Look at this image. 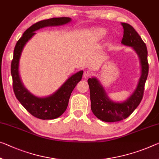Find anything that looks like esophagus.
<instances>
[{"instance_id": "obj_1", "label": "esophagus", "mask_w": 159, "mask_h": 159, "mask_svg": "<svg viewBox=\"0 0 159 159\" xmlns=\"http://www.w3.org/2000/svg\"><path fill=\"white\" fill-rule=\"evenodd\" d=\"M92 75V72L89 71V70H87V71H84V74H83V77L84 78H88V77H90Z\"/></svg>"}]
</instances>
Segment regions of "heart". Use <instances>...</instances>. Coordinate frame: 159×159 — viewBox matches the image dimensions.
Masks as SVG:
<instances>
[{"instance_id": "1", "label": "heart", "mask_w": 159, "mask_h": 159, "mask_svg": "<svg viewBox=\"0 0 159 159\" xmlns=\"http://www.w3.org/2000/svg\"><path fill=\"white\" fill-rule=\"evenodd\" d=\"M88 33L94 40H100L107 35V31L103 28H94L89 30Z\"/></svg>"}]
</instances>
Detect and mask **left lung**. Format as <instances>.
Segmentation results:
<instances>
[{"mask_svg": "<svg viewBox=\"0 0 159 159\" xmlns=\"http://www.w3.org/2000/svg\"><path fill=\"white\" fill-rule=\"evenodd\" d=\"M121 24L124 28L121 44L131 47L137 54L140 62L141 76L133 93L125 101L120 102L109 99L103 86L96 77L88 79L92 111L99 119L106 122L123 120L135 110L143 98L148 73V51L146 44L132 26L125 23Z\"/></svg>", "mask_w": 159, "mask_h": 159, "instance_id": "left-lung-1", "label": "left lung"}]
</instances>
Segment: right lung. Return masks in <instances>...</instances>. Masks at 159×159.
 Masks as SVG:
<instances>
[{
    "label": "right lung",
    "mask_w": 159,
    "mask_h": 159,
    "mask_svg": "<svg viewBox=\"0 0 159 159\" xmlns=\"http://www.w3.org/2000/svg\"><path fill=\"white\" fill-rule=\"evenodd\" d=\"M71 20L70 18L62 17L39 21L24 32L23 36L19 39L15 47L11 70L14 93L16 98L26 110L36 118L43 120L54 119L62 115L67 109L72 90L82 79L83 71L81 70L72 75L57 91L50 96L36 97L24 87L19 75V62L22 52L26 43L36 34L35 31L45 27L65 25Z\"/></svg>",
    "instance_id": "1"
}]
</instances>
